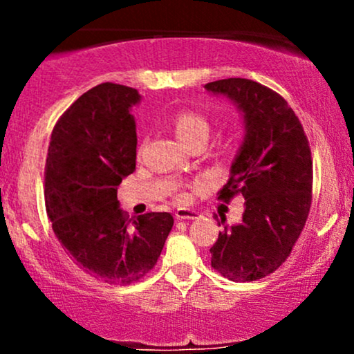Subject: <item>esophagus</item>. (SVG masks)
<instances>
[{"label":"esophagus","instance_id":"obj_1","mask_svg":"<svg viewBox=\"0 0 354 354\" xmlns=\"http://www.w3.org/2000/svg\"><path fill=\"white\" fill-rule=\"evenodd\" d=\"M201 216L200 211L189 209V208H178L174 211V218L176 219H198Z\"/></svg>","mask_w":354,"mask_h":354}]
</instances>
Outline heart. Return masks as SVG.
Listing matches in <instances>:
<instances>
[{
	"instance_id": "obj_1",
	"label": "heart",
	"mask_w": 354,
	"mask_h": 354,
	"mask_svg": "<svg viewBox=\"0 0 354 354\" xmlns=\"http://www.w3.org/2000/svg\"><path fill=\"white\" fill-rule=\"evenodd\" d=\"M173 129L174 136L178 138V141L183 146H188L193 143L194 140H200V138L209 136V123L206 121V118L196 113L191 111H183L173 120Z\"/></svg>"
}]
</instances>
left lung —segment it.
Here are the masks:
<instances>
[{"label":"left lung","mask_w":354,"mask_h":354,"mask_svg":"<svg viewBox=\"0 0 354 354\" xmlns=\"http://www.w3.org/2000/svg\"><path fill=\"white\" fill-rule=\"evenodd\" d=\"M205 89L230 100L245 128L219 189L225 201L243 194L245 211L241 223L219 231L211 266L231 281H253L278 270L301 234L311 206L310 145L298 116L273 89L245 78L213 81Z\"/></svg>","instance_id":"obj_1"}]
</instances>
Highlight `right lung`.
<instances>
[{
	"label": "right lung",
	"mask_w": 354,
	"mask_h": 354,
	"mask_svg": "<svg viewBox=\"0 0 354 354\" xmlns=\"http://www.w3.org/2000/svg\"><path fill=\"white\" fill-rule=\"evenodd\" d=\"M135 88L103 83L81 95L51 133L44 198L53 231L89 276L138 281L156 265L173 228L169 213L126 221L118 186L136 168Z\"/></svg>",
	"instance_id": "1"
}]
</instances>
